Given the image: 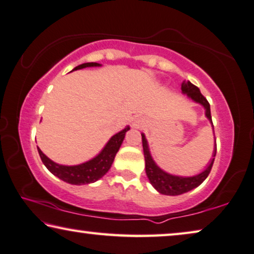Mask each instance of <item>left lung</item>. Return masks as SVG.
I'll return each mask as SVG.
<instances>
[{
	"instance_id": "1",
	"label": "left lung",
	"mask_w": 254,
	"mask_h": 254,
	"mask_svg": "<svg viewBox=\"0 0 254 254\" xmlns=\"http://www.w3.org/2000/svg\"><path fill=\"white\" fill-rule=\"evenodd\" d=\"M182 93L188 95L192 101L199 103V105H201L203 108H205V116L207 117V120L209 121L210 124H212L214 132L212 116H210V106L205 96L200 93L199 88L197 86H194L191 81L188 80L182 84ZM141 139L142 148H144L146 175H147L149 183L153 185V188H154L159 193L166 195H180L187 193V192L198 188L209 175L210 169H212L214 163V159H215L216 155V141L215 145H214L212 159H210V161L207 164V167L201 171V173H199L198 175H193V176H177V175H171L169 173H167V171L161 169V168L155 163L151 155V152H149L147 139H146L144 133H141ZM214 139H215V137H214Z\"/></svg>"
}]
</instances>
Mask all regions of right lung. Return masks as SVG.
I'll return each mask as SVG.
<instances>
[{
  "mask_svg": "<svg viewBox=\"0 0 254 254\" xmlns=\"http://www.w3.org/2000/svg\"><path fill=\"white\" fill-rule=\"evenodd\" d=\"M93 66H101V64L95 62L83 63L74 67L73 70H80L84 69V67ZM128 130H130V127L127 126L122 131L117 132L116 134H114L109 139L108 142H107L105 147L101 149V152L98 155H95L94 158L88 160L86 162L76 164V166H64V164L56 163L49 159L48 156H46L39 147L38 152L46 168L53 175L59 177L60 180L72 185L91 184L99 181L100 178H102L108 173V170L114 162V159H115L116 153L119 152L121 145H122L124 140V137H126V133Z\"/></svg>",
  "mask_w": 254,
  "mask_h": 254,
  "instance_id": "add662e5",
  "label": "right lung"
}]
</instances>
